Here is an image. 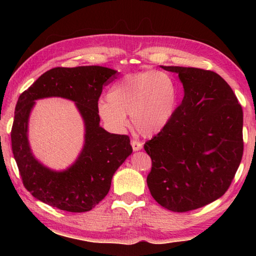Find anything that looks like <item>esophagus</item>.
I'll return each mask as SVG.
<instances>
[{"instance_id":"34e87169","label":"esophagus","mask_w":256,"mask_h":256,"mask_svg":"<svg viewBox=\"0 0 256 256\" xmlns=\"http://www.w3.org/2000/svg\"><path fill=\"white\" fill-rule=\"evenodd\" d=\"M131 145H132L134 152H138L140 150H142V144H140V142H138V140H132Z\"/></svg>"}]
</instances>
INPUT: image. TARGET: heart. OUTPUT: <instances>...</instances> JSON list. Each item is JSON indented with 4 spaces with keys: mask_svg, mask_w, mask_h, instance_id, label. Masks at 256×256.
<instances>
[{
    "mask_svg": "<svg viewBox=\"0 0 256 256\" xmlns=\"http://www.w3.org/2000/svg\"><path fill=\"white\" fill-rule=\"evenodd\" d=\"M177 81L164 72L128 74L111 86L108 101H100L98 113L114 133L128 128L126 114L135 131L145 138L155 136L170 124L179 101Z\"/></svg>",
    "mask_w": 256,
    "mask_h": 256,
    "instance_id": "heart-1",
    "label": "heart"
}]
</instances>
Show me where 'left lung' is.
<instances>
[{"label":"left lung","mask_w":256,"mask_h":256,"mask_svg":"<svg viewBox=\"0 0 256 256\" xmlns=\"http://www.w3.org/2000/svg\"><path fill=\"white\" fill-rule=\"evenodd\" d=\"M160 67L178 74L184 94L170 124L144 145L152 158L146 182L162 206L186 212L219 199L230 187L243 155V111L218 74Z\"/></svg>","instance_id":"left-lung-1"}]
</instances>
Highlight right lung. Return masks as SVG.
Wrapping results in <instances>:
<instances>
[{
    "label": "right lung",
    "mask_w": 256,
    "mask_h": 256,
    "mask_svg": "<svg viewBox=\"0 0 256 256\" xmlns=\"http://www.w3.org/2000/svg\"><path fill=\"white\" fill-rule=\"evenodd\" d=\"M118 72L101 66L57 67L42 74L18 98L10 140L25 188L38 200L69 212L91 210L108 194L114 172L132 154L128 135L100 126L98 101L102 86ZM59 96L74 100L85 124V143L78 160L64 171H52L32 154L28 121L34 101Z\"/></svg>",
    "instance_id": "add662e5"
}]
</instances>
